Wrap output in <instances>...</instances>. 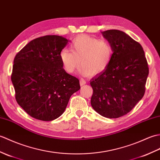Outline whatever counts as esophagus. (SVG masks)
<instances>
[{"label": "esophagus", "mask_w": 160, "mask_h": 160, "mask_svg": "<svg viewBox=\"0 0 160 160\" xmlns=\"http://www.w3.org/2000/svg\"><path fill=\"white\" fill-rule=\"evenodd\" d=\"M79 83H80V86H84L85 84L86 83V81H85L84 79H81L80 80V81H79Z\"/></svg>", "instance_id": "obj_1"}]
</instances>
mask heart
Here are the masks:
<instances>
[{
	"label": "heart",
	"mask_w": 160,
	"mask_h": 160,
	"mask_svg": "<svg viewBox=\"0 0 160 160\" xmlns=\"http://www.w3.org/2000/svg\"><path fill=\"white\" fill-rule=\"evenodd\" d=\"M70 51L63 49L59 58L63 68L72 74L80 66L79 72L83 76L97 75L103 72L111 63L113 49L111 44L87 35L77 37L70 44Z\"/></svg>",
	"instance_id": "b5f03b06"
}]
</instances>
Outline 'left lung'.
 Returning <instances> with one entry per match:
<instances>
[{"label": "left lung", "mask_w": 160, "mask_h": 160, "mask_svg": "<svg viewBox=\"0 0 160 160\" xmlns=\"http://www.w3.org/2000/svg\"><path fill=\"white\" fill-rule=\"evenodd\" d=\"M111 44L113 55L105 71L90 80L91 105L99 114L116 118L127 114L143 97L148 75L142 46L125 32H101Z\"/></svg>", "instance_id": "1"}]
</instances>
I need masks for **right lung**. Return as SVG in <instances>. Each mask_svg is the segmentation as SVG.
I'll return each instance as SVG.
<instances>
[{"mask_svg": "<svg viewBox=\"0 0 160 160\" xmlns=\"http://www.w3.org/2000/svg\"><path fill=\"white\" fill-rule=\"evenodd\" d=\"M68 40L45 35L28 43L13 60L12 81L18 103L38 120L51 121L64 112L80 89L77 77L67 73L59 58Z\"/></svg>", "mask_w": 160, "mask_h": 160, "instance_id": "add662e5", "label": "right lung"}]
</instances>
